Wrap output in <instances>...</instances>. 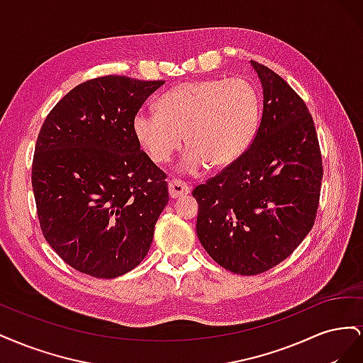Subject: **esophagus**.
Masks as SVG:
<instances>
[{
  "label": "esophagus",
  "mask_w": 363,
  "mask_h": 363,
  "mask_svg": "<svg viewBox=\"0 0 363 363\" xmlns=\"http://www.w3.org/2000/svg\"><path fill=\"white\" fill-rule=\"evenodd\" d=\"M168 188H169V196L171 199H179V196L183 195H188L191 192V188L186 183H183L182 180L174 179L168 183Z\"/></svg>",
  "instance_id": "34e87169"
}]
</instances>
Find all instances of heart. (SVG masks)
<instances>
[{"label":"heart","instance_id":"1","mask_svg":"<svg viewBox=\"0 0 363 363\" xmlns=\"http://www.w3.org/2000/svg\"><path fill=\"white\" fill-rule=\"evenodd\" d=\"M157 107L136 113V139L156 164L169 162L184 139L189 145L180 162L184 174H199L208 163L212 168L235 163L250 147L260 116L259 94L244 79L184 82L164 92Z\"/></svg>","mask_w":363,"mask_h":363}]
</instances>
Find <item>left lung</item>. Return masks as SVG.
I'll use <instances>...</instances> for the list:
<instances>
[{
  "mask_svg": "<svg viewBox=\"0 0 363 363\" xmlns=\"http://www.w3.org/2000/svg\"><path fill=\"white\" fill-rule=\"evenodd\" d=\"M263 111L251 145L235 163L199 184L196 235L218 265L257 276L286 257L311 232L323 182L313 118L279 74L251 60Z\"/></svg>",
  "mask_w": 363,
  "mask_h": 363,
  "instance_id": "obj_1",
  "label": "left lung"
}]
</instances>
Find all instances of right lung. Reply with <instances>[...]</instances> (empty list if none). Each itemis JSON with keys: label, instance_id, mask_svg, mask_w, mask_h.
Masks as SVG:
<instances>
[{"label": "right lung", "instance_id": "right-lung-1", "mask_svg": "<svg viewBox=\"0 0 363 363\" xmlns=\"http://www.w3.org/2000/svg\"><path fill=\"white\" fill-rule=\"evenodd\" d=\"M163 80H87L43 121L31 186L43 236L74 269L115 279L144 260L168 204L164 174L140 150L133 119Z\"/></svg>", "mask_w": 363, "mask_h": 363}]
</instances>
